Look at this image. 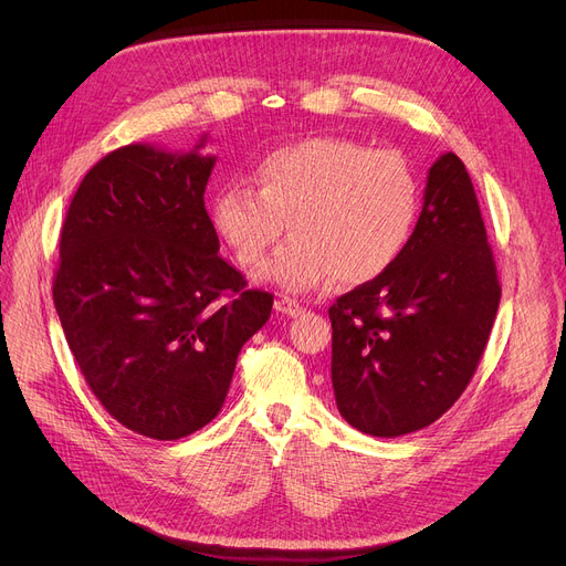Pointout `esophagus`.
Segmentation results:
<instances>
[{
	"instance_id": "esophagus-1",
	"label": "esophagus",
	"mask_w": 566,
	"mask_h": 566,
	"mask_svg": "<svg viewBox=\"0 0 566 566\" xmlns=\"http://www.w3.org/2000/svg\"><path fill=\"white\" fill-rule=\"evenodd\" d=\"M275 312H280V314H284V316H298V314H303V307L295 303V301H291V298H277L275 301Z\"/></svg>"
}]
</instances>
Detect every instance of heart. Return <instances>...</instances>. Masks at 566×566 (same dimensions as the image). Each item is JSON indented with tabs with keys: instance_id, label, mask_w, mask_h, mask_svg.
<instances>
[{
	"instance_id": "b5f03b06",
	"label": "heart",
	"mask_w": 566,
	"mask_h": 566,
	"mask_svg": "<svg viewBox=\"0 0 566 566\" xmlns=\"http://www.w3.org/2000/svg\"><path fill=\"white\" fill-rule=\"evenodd\" d=\"M256 190L224 184L211 203L216 233L235 261H263L289 222L293 238L256 273L261 282L305 293L339 280L367 284L388 273L418 220L420 190L392 151L342 137L275 148L252 171Z\"/></svg>"
}]
</instances>
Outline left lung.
I'll list each match as a JSON object with an SVG mask.
<instances>
[{"instance_id":"8db88e82","label":"left lung","mask_w":566,"mask_h":566,"mask_svg":"<svg viewBox=\"0 0 566 566\" xmlns=\"http://www.w3.org/2000/svg\"><path fill=\"white\" fill-rule=\"evenodd\" d=\"M497 305L478 195L459 156L442 154L401 256L328 310L342 418L378 438L436 422L478 369Z\"/></svg>"}]
</instances>
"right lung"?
<instances>
[{
	"label": "right lung",
	"instance_id": "add662e5",
	"mask_svg": "<svg viewBox=\"0 0 566 566\" xmlns=\"http://www.w3.org/2000/svg\"><path fill=\"white\" fill-rule=\"evenodd\" d=\"M203 144L107 154L82 178L59 243L52 295L73 358L116 422L156 440L216 418L238 353L273 310L218 254Z\"/></svg>",
	"mask_w": 566,
	"mask_h": 566
}]
</instances>
